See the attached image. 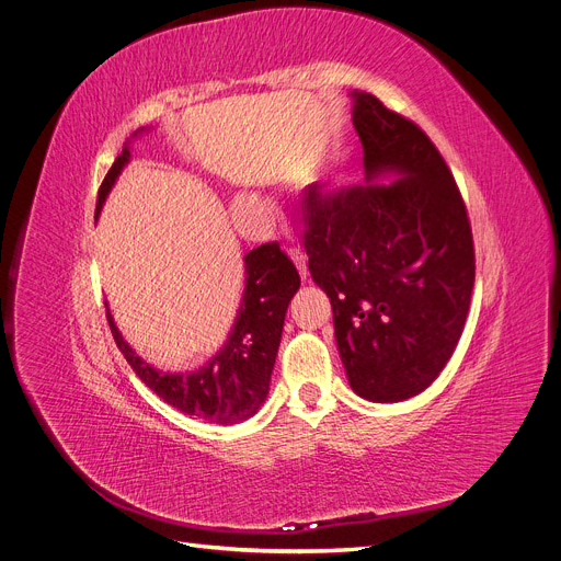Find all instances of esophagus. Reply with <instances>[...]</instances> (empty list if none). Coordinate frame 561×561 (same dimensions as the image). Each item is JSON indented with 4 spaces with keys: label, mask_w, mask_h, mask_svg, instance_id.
<instances>
[{
    "label": "esophagus",
    "mask_w": 561,
    "mask_h": 561,
    "mask_svg": "<svg viewBox=\"0 0 561 561\" xmlns=\"http://www.w3.org/2000/svg\"><path fill=\"white\" fill-rule=\"evenodd\" d=\"M288 257L293 260V264L297 266V271H299V277L307 282L309 279V268H307V254H304L299 248H290L288 250Z\"/></svg>",
    "instance_id": "esophagus-1"
}]
</instances>
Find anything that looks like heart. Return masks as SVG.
I'll return each instance as SVG.
<instances>
[{"label":"heart","instance_id":"heart-1","mask_svg":"<svg viewBox=\"0 0 561 561\" xmlns=\"http://www.w3.org/2000/svg\"><path fill=\"white\" fill-rule=\"evenodd\" d=\"M243 201H248V198H243Z\"/></svg>","mask_w":561,"mask_h":561}]
</instances>
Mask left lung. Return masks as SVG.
Masks as SVG:
<instances>
[{"mask_svg": "<svg viewBox=\"0 0 561 561\" xmlns=\"http://www.w3.org/2000/svg\"><path fill=\"white\" fill-rule=\"evenodd\" d=\"M367 183L309 187L304 245L329 295L351 389L371 402L425 391L461 340L474 288L468 213L438 149L412 121L351 91ZM394 176L389 184L378 178Z\"/></svg>", "mask_w": 561, "mask_h": 561, "instance_id": "1", "label": "left lung"}]
</instances>
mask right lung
Here are the masks:
<instances>
[{
  "label": "right lung",
  "mask_w": 561,
  "mask_h": 561,
  "mask_svg": "<svg viewBox=\"0 0 561 561\" xmlns=\"http://www.w3.org/2000/svg\"><path fill=\"white\" fill-rule=\"evenodd\" d=\"M145 131L140 127L131 138ZM129 142H125L123 154L114 161L98 190L95 219L131 159ZM243 268L245 286L234 324L213 358L192 371H161L145 363L123 337L110 304H105L112 335L136 376L181 414L215 425H237L262 410L271 389L284 318L299 288L297 268L279 250V243H264L250 250L243 257Z\"/></svg>",
  "instance_id": "right-lung-1"
}]
</instances>
